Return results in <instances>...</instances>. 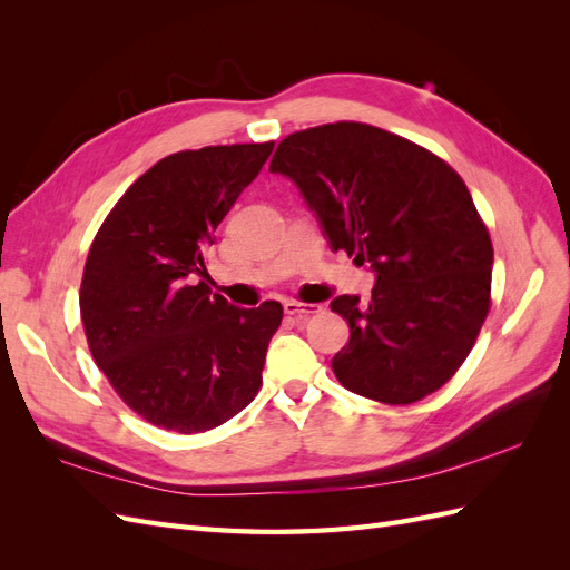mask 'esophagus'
Listing matches in <instances>:
<instances>
[{
  "mask_svg": "<svg viewBox=\"0 0 570 570\" xmlns=\"http://www.w3.org/2000/svg\"><path fill=\"white\" fill-rule=\"evenodd\" d=\"M283 308H285V314L292 318H308L318 312L316 304H302V302H285Z\"/></svg>",
  "mask_w": 570,
  "mask_h": 570,
  "instance_id": "obj_1",
  "label": "esophagus"
}]
</instances>
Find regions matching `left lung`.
<instances>
[{"label": "left lung", "mask_w": 570, "mask_h": 570, "mask_svg": "<svg viewBox=\"0 0 570 570\" xmlns=\"http://www.w3.org/2000/svg\"><path fill=\"white\" fill-rule=\"evenodd\" d=\"M271 174L297 185L333 252L375 275L368 304L331 302L350 323L337 381L383 404L440 390L490 312L494 252L469 187L428 149L347 120L287 135Z\"/></svg>", "instance_id": "left-lung-1"}]
</instances>
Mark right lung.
Segmentation results:
<instances>
[{
  "instance_id": "1",
  "label": "right lung",
  "mask_w": 570,
  "mask_h": 570,
  "mask_svg": "<svg viewBox=\"0 0 570 570\" xmlns=\"http://www.w3.org/2000/svg\"><path fill=\"white\" fill-rule=\"evenodd\" d=\"M273 142L202 147L154 164L101 223L80 316L97 366L137 416L193 435L243 411L262 385L281 302L233 306L204 285V252Z\"/></svg>"
}]
</instances>
